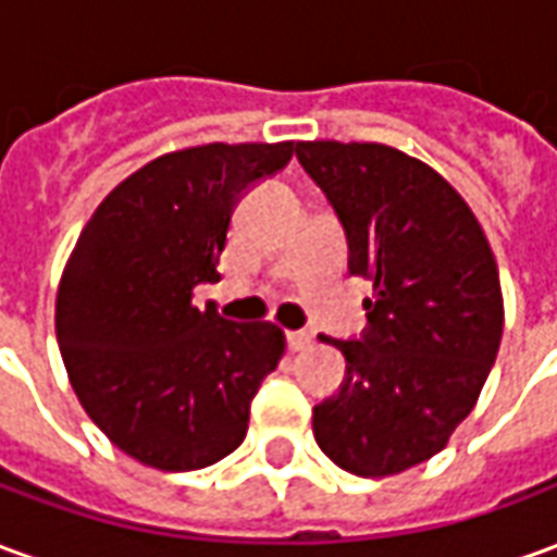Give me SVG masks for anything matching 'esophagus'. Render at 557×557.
<instances>
[{
  "label": "esophagus",
  "instance_id": "34e87169",
  "mask_svg": "<svg viewBox=\"0 0 557 557\" xmlns=\"http://www.w3.org/2000/svg\"><path fill=\"white\" fill-rule=\"evenodd\" d=\"M286 339H289L292 351H304V349H310L313 334H310V331H289V334H286Z\"/></svg>",
  "mask_w": 557,
  "mask_h": 557
}]
</instances>
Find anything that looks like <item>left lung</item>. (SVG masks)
I'll use <instances>...</instances> for the list:
<instances>
[{"label":"left lung","instance_id":"left-lung-1","mask_svg":"<svg viewBox=\"0 0 557 557\" xmlns=\"http://www.w3.org/2000/svg\"><path fill=\"white\" fill-rule=\"evenodd\" d=\"M349 238V271L373 283L363 339H331L346 382L313 409L322 454L358 478H391L444 450L474 409L504 331L498 265L462 196L430 163L382 143H298Z\"/></svg>","mask_w":557,"mask_h":557}]
</instances>
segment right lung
Here are the masks:
<instances>
[{"instance_id":"add662e5","label":"right lung","mask_w":557,"mask_h":557,"mask_svg":"<svg viewBox=\"0 0 557 557\" xmlns=\"http://www.w3.org/2000/svg\"><path fill=\"white\" fill-rule=\"evenodd\" d=\"M292 154V139L160 154L103 196L67 256L55 292L67 379L95 426L143 466H214L247 435L286 334L199 310L194 289L218 277L244 190Z\"/></svg>"}]
</instances>
